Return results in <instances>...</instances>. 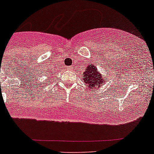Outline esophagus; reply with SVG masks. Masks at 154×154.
<instances>
[{"mask_svg": "<svg viewBox=\"0 0 154 154\" xmlns=\"http://www.w3.org/2000/svg\"><path fill=\"white\" fill-rule=\"evenodd\" d=\"M71 69H72V66H69V67H68V70H69V71Z\"/></svg>", "mask_w": 154, "mask_h": 154, "instance_id": "34e87169", "label": "esophagus"}]
</instances>
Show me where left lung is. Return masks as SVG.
Returning a JSON list of instances; mask_svg holds the SVG:
<instances>
[{
  "label": "left lung",
  "instance_id": "8db88e82",
  "mask_svg": "<svg viewBox=\"0 0 154 154\" xmlns=\"http://www.w3.org/2000/svg\"><path fill=\"white\" fill-rule=\"evenodd\" d=\"M84 82L86 83L88 87L90 88H97V86L100 87L101 85L106 83V77H102L101 74L97 71V66L94 65L87 67L86 71L84 72V77H83Z\"/></svg>",
  "mask_w": 154,
  "mask_h": 154
}]
</instances>
